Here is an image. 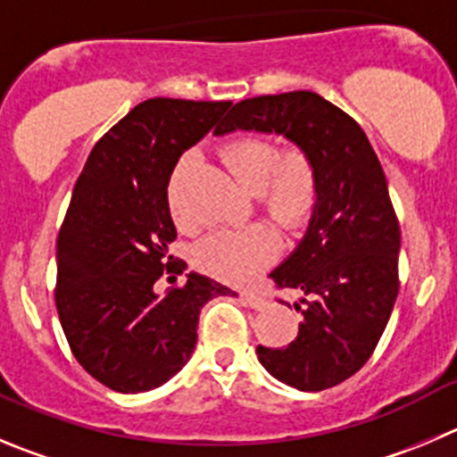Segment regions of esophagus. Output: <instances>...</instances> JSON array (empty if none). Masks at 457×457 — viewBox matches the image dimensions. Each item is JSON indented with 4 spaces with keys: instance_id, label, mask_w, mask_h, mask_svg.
<instances>
[{
    "instance_id": "1",
    "label": "esophagus",
    "mask_w": 457,
    "mask_h": 457,
    "mask_svg": "<svg viewBox=\"0 0 457 457\" xmlns=\"http://www.w3.org/2000/svg\"><path fill=\"white\" fill-rule=\"evenodd\" d=\"M242 301H245L249 307H253V310H262V307H267V298H264L260 291H253V289L242 291Z\"/></svg>"
}]
</instances>
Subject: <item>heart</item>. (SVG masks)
<instances>
[{
  "label": "heart",
  "mask_w": 457,
  "mask_h": 457,
  "mask_svg": "<svg viewBox=\"0 0 457 457\" xmlns=\"http://www.w3.org/2000/svg\"><path fill=\"white\" fill-rule=\"evenodd\" d=\"M221 163L242 188L258 193L264 211L280 226L296 231L310 220L319 197V175L310 154L298 147L278 154L271 141L260 137H240L224 143ZM190 163L181 156L168 188V202L177 224L186 215L177 199V184ZM278 253V236L269 224H249L233 231H220L208 237L197 251V264L211 276L226 282H245L267 267Z\"/></svg>",
  "instance_id": "1"
}]
</instances>
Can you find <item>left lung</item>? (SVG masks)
<instances>
[{"instance_id": "8db88e82", "label": "left lung", "mask_w": 457, "mask_h": 457, "mask_svg": "<svg viewBox=\"0 0 457 457\" xmlns=\"http://www.w3.org/2000/svg\"><path fill=\"white\" fill-rule=\"evenodd\" d=\"M276 134L307 152L319 197L305 236L271 278L303 294L298 337L280 350L258 345V361L303 393L332 388L370 359L397 301L399 224L381 163L354 119L314 91L237 103L217 137Z\"/></svg>"}]
</instances>
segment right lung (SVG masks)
Wrapping results in <instances>:
<instances>
[{
  "label": "right lung",
  "mask_w": 457,
  "mask_h": 457,
  "mask_svg": "<svg viewBox=\"0 0 457 457\" xmlns=\"http://www.w3.org/2000/svg\"><path fill=\"white\" fill-rule=\"evenodd\" d=\"M228 101L150 98L96 143L73 188L58 236V305L69 347L82 368L116 393L159 388L188 363L199 312L215 296H237L190 271L159 294L156 280L179 271L168 184L177 161L202 141Z\"/></svg>",
  "instance_id": "right-lung-1"
}]
</instances>
